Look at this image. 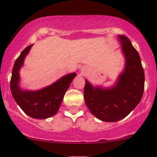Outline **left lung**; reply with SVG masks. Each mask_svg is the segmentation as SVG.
I'll use <instances>...</instances> for the list:
<instances>
[{
	"mask_svg": "<svg viewBox=\"0 0 157 157\" xmlns=\"http://www.w3.org/2000/svg\"><path fill=\"white\" fill-rule=\"evenodd\" d=\"M119 38L126 66L117 85L110 89L93 88L85 80V104L93 115L103 121L114 122L124 118L140 101L144 91V71L138 52L128 37L119 36Z\"/></svg>",
	"mask_w": 157,
	"mask_h": 157,
	"instance_id": "left-lung-1",
	"label": "left lung"
}]
</instances>
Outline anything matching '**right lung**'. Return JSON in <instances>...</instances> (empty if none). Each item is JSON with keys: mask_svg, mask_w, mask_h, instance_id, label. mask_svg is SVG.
<instances>
[{"mask_svg": "<svg viewBox=\"0 0 157 157\" xmlns=\"http://www.w3.org/2000/svg\"><path fill=\"white\" fill-rule=\"evenodd\" d=\"M31 46L32 45L26 47L15 61L10 78V91L13 99L24 113L33 118L45 119L56 114L65 93L76 74H69L40 91H22L18 86L19 69Z\"/></svg>", "mask_w": 157, "mask_h": 157, "instance_id": "obj_1", "label": "right lung"}]
</instances>
